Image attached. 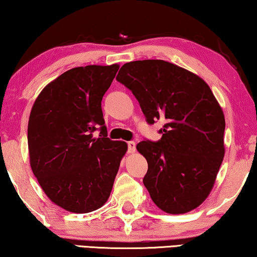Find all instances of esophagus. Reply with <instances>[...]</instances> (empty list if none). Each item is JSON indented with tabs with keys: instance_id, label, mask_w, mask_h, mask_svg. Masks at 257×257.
I'll return each instance as SVG.
<instances>
[{
	"instance_id": "34e87169",
	"label": "esophagus",
	"mask_w": 257,
	"mask_h": 257,
	"mask_svg": "<svg viewBox=\"0 0 257 257\" xmlns=\"http://www.w3.org/2000/svg\"><path fill=\"white\" fill-rule=\"evenodd\" d=\"M127 145H128V152L133 153L134 151L136 150V144H135V142H133V141H129L128 143H127Z\"/></svg>"
}]
</instances>
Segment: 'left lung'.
<instances>
[{"instance_id": "obj_1", "label": "left lung", "mask_w": 257, "mask_h": 257, "mask_svg": "<svg viewBox=\"0 0 257 257\" xmlns=\"http://www.w3.org/2000/svg\"><path fill=\"white\" fill-rule=\"evenodd\" d=\"M116 80L133 92L149 124L163 120L162 139L137 144L155 204L168 213L197 208L211 191L224 158L225 118L208 84L163 60L125 63Z\"/></svg>"}]
</instances>
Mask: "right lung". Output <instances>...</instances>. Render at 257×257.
Returning a JSON list of instances; mask_svg holds the SVG:
<instances>
[{"mask_svg":"<svg viewBox=\"0 0 257 257\" xmlns=\"http://www.w3.org/2000/svg\"><path fill=\"white\" fill-rule=\"evenodd\" d=\"M117 70V64L70 69L41 91L31 110V168L51 201L70 212L105 204L127 151L124 142L107 137L101 109Z\"/></svg>","mask_w":257,"mask_h":257,"instance_id":"add662e5","label":"right lung"}]
</instances>
